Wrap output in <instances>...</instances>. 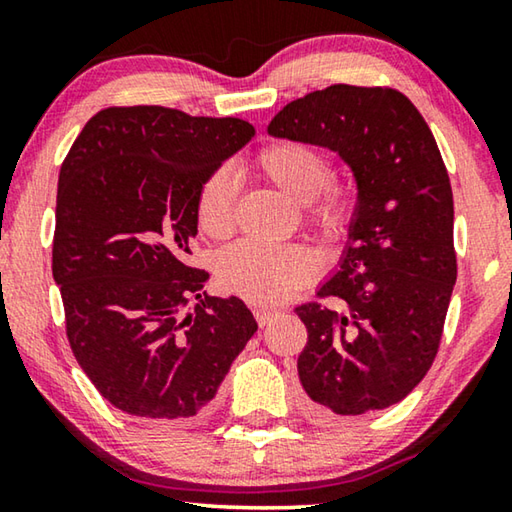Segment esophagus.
Wrapping results in <instances>:
<instances>
[{"label": "esophagus", "mask_w": 512, "mask_h": 512, "mask_svg": "<svg viewBox=\"0 0 512 512\" xmlns=\"http://www.w3.org/2000/svg\"><path fill=\"white\" fill-rule=\"evenodd\" d=\"M280 314V311L277 309H255V318H257V323H259V327H264V325H268L271 323V320Z\"/></svg>", "instance_id": "esophagus-1"}]
</instances>
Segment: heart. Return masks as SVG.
I'll use <instances>...</instances> for the list:
<instances>
[{"label": "heart", "mask_w": 512, "mask_h": 512, "mask_svg": "<svg viewBox=\"0 0 512 512\" xmlns=\"http://www.w3.org/2000/svg\"><path fill=\"white\" fill-rule=\"evenodd\" d=\"M253 169L291 201L305 205V219L325 244H339L352 230L354 198L327 187L332 164L327 155L300 140H275L259 149ZM237 180L228 169H214L196 192V221L207 237L221 239L235 225ZM314 257L302 246H264L255 241L221 250L216 277L225 289L259 305L287 300L311 280Z\"/></svg>", "instance_id": "heart-1"}]
</instances>
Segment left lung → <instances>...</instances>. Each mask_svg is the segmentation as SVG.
<instances>
[{
  "label": "left lung",
  "instance_id": "left-lung-1",
  "mask_svg": "<svg viewBox=\"0 0 512 512\" xmlns=\"http://www.w3.org/2000/svg\"><path fill=\"white\" fill-rule=\"evenodd\" d=\"M268 135L323 146L352 169L357 214L339 268L296 314L300 384L320 411L404 400L436 359L456 284L452 185L427 121L393 88L336 83L284 106Z\"/></svg>",
  "mask_w": 512,
  "mask_h": 512
}]
</instances>
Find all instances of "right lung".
<instances>
[{"label": "right lung", "mask_w": 512, "mask_h": 512, "mask_svg": "<svg viewBox=\"0 0 512 512\" xmlns=\"http://www.w3.org/2000/svg\"><path fill=\"white\" fill-rule=\"evenodd\" d=\"M253 135L237 117L106 108L60 167L51 271L67 339L119 411L146 420L203 413L257 332L244 302L207 296L210 275L187 266L198 185Z\"/></svg>", "instance_id": "add662e5"}]
</instances>
